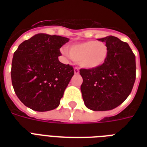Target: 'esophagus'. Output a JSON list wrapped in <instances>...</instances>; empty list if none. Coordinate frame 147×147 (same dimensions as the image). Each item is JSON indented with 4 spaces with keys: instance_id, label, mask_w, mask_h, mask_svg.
Returning <instances> with one entry per match:
<instances>
[{
    "instance_id": "1",
    "label": "esophagus",
    "mask_w": 147,
    "mask_h": 147,
    "mask_svg": "<svg viewBox=\"0 0 147 147\" xmlns=\"http://www.w3.org/2000/svg\"><path fill=\"white\" fill-rule=\"evenodd\" d=\"M74 72L76 75H78L79 73V69H78V67H75V69H74Z\"/></svg>"
}]
</instances>
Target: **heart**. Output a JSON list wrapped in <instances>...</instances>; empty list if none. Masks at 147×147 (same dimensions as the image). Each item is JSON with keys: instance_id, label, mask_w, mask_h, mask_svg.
Instances as JSON below:
<instances>
[{"instance_id": "obj_1", "label": "heart", "mask_w": 147, "mask_h": 147, "mask_svg": "<svg viewBox=\"0 0 147 147\" xmlns=\"http://www.w3.org/2000/svg\"><path fill=\"white\" fill-rule=\"evenodd\" d=\"M71 59L85 69H94L100 66L108 55V47L105 42L88 40L71 45L68 49ZM65 54H68L64 52Z\"/></svg>"}]
</instances>
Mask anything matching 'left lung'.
I'll use <instances>...</instances> for the list:
<instances>
[{
	"mask_svg": "<svg viewBox=\"0 0 147 147\" xmlns=\"http://www.w3.org/2000/svg\"><path fill=\"white\" fill-rule=\"evenodd\" d=\"M108 47L100 66L81 69V91L85 106L93 111H109L121 105L132 91L136 79L135 55L129 45L117 37L99 39Z\"/></svg>",
	"mask_w": 147,
	"mask_h": 147,
	"instance_id": "1",
	"label": "left lung"
}]
</instances>
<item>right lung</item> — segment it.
Returning <instances> with one entry per match:
<instances>
[{
	"instance_id": "right-lung-1",
	"label": "right lung",
	"mask_w": 147,
	"mask_h": 147,
	"mask_svg": "<svg viewBox=\"0 0 147 147\" xmlns=\"http://www.w3.org/2000/svg\"><path fill=\"white\" fill-rule=\"evenodd\" d=\"M69 41L60 36L39 33L20 44L13 53L11 81L26 107L48 111L59 105L74 75L73 67L59 61V49Z\"/></svg>"
}]
</instances>
